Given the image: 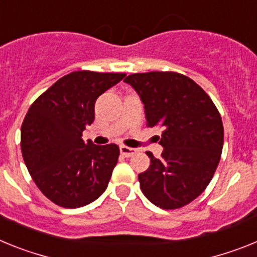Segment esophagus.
Instances as JSON below:
<instances>
[{"label": "esophagus", "mask_w": 257, "mask_h": 257, "mask_svg": "<svg viewBox=\"0 0 257 257\" xmlns=\"http://www.w3.org/2000/svg\"><path fill=\"white\" fill-rule=\"evenodd\" d=\"M120 153H121V155H124L125 158H131V156L136 155V154L138 153L137 149H132V147H128V146H120Z\"/></svg>", "instance_id": "34e87169"}]
</instances>
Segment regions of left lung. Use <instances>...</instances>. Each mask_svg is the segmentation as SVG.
Listing matches in <instances>:
<instances>
[{
	"label": "left lung",
	"mask_w": 257,
	"mask_h": 257,
	"mask_svg": "<svg viewBox=\"0 0 257 257\" xmlns=\"http://www.w3.org/2000/svg\"><path fill=\"white\" fill-rule=\"evenodd\" d=\"M145 106L147 126H159L160 158L150 151V167L138 175L147 199L176 209L204 191L218 166L224 145L221 116L195 81L177 72L133 73L124 79Z\"/></svg>",
	"instance_id": "left-lung-1"
}]
</instances>
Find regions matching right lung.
Wrapping results in <instances>:
<instances>
[{
  "label": "right lung",
  "instance_id": "right-lung-1",
  "mask_svg": "<svg viewBox=\"0 0 257 257\" xmlns=\"http://www.w3.org/2000/svg\"><path fill=\"white\" fill-rule=\"evenodd\" d=\"M125 73L76 71L63 76L30 107L21 147L30 175L42 194L64 208H79L103 194L119 159L115 144L82 141L94 121L97 98Z\"/></svg>",
  "mask_w": 257,
  "mask_h": 257
}]
</instances>
